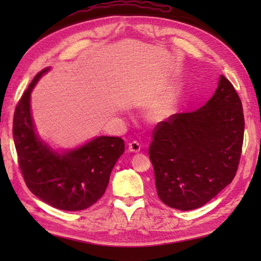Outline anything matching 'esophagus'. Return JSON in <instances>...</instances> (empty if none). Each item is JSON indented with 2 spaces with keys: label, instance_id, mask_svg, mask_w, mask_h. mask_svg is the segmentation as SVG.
Listing matches in <instances>:
<instances>
[{
  "label": "esophagus",
  "instance_id": "obj_1",
  "mask_svg": "<svg viewBox=\"0 0 261 261\" xmlns=\"http://www.w3.org/2000/svg\"><path fill=\"white\" fill-rule=\"evenodd\" d=\"M127 146H129V150L131 152H139L141 149V145L138 141H131Z\"/></svg>",
  "mask_w": 261,
  "mask_h": 261
}]
</instances>
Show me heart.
Segmentation results:
<instances>
[{
  "instance_id": "1",
  "label": "heart",
  "mask_w": 261,
  "mask_h": 261,
  "mask_svg": "<svg viewBox=\"0 0 261 261\" xmlns=\"http://www.w3.org/2000/svg\"><path fill=\"white\" fill-rule=\"evenodd\" d=\"M169 110H170L169 102L163 101V102H159L154 105V107L151 109L150 113H149V115H150V118L153 120H159V119L164 118L165 115H167Z\"/></svg>"
}]
</instances>
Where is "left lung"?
I'll return each mask as SVG.
<instances>
[{
  "label": "left lung",
  "instance_id": "8db88e82",
  "mask_svg": "<svg viewBox=\"0 0 261 261\" xmlns=\"http://www.w3.org/2000/svg\"><path fill=\"white\" fill-rule=\"evenodd\" d=\"M243 134L241 99L223 75L201 109L159 122L148 152L162 202L190 211L218 195L234 178Z\"/></svg>",
  "mask_w": 261,
  "mask_h": 261
}]
</instances>
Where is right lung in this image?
Masks as SVG:
<instances>
[{
	"label": "right lung",
	"mask_w": 261,
	"mask_h": 261,
	"mask_svg": "<svg viewBox=\"0 0 261 261\" xmlns=\"http://www.w3.org/2000/svg\"><path fill=\"white\" fill-rule=\"evenodd\" d=\"M47 70L36 75L14 111L13 139L19 167L28 188L41 201L64 211L85 210L103 196L111 171L124 152V141L119 137H98L64 154L40 141L31 119L30 94Z\"/></svg>",
	"instance_id": "right-lung-1"
}]
</instances>
